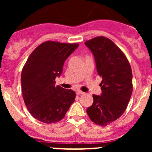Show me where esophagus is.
I'll use <instances>...</instances> for the list:
<instances>
[{
	"mask_svg": "<svg viewBox=\"0 0 152 152\" xmlns=\"http://www.w3.org/2000/svg\"><path fill=\"white\" fill-rule=\"evenodd\" d=\"M76 94H77V95H82V94H84V92L81 91V90H77V91H76Z\"/></svg>",
	"mask_w": 152,
	"mask_h": 152,
	"instance_id": "esophagus-1",
	"label": "esophagus"
}]
</instances>
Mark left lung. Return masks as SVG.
<instances>
[{"label":"left lung","instance_id":"obj_1","mask_svg":"<svg viewBox=\"0 0 152 152\" xmlns=\"http://www.w3.org/2000/svg\"><path fill=\"white\" fill-rule=\"evenodd\" d=\"M95 57L98 74L102 77L101 96L93 95V104L87 109L90 120L108 125L126 109L132 93V72L126 56L111 39L100 36L85 42Z\"/></svg>","mask_w":152,"mask_h":152}]
</instances>
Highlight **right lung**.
Here are the masks:
<instances>
[{"instance_id":"right-lung-1","label":"right lung","mask_w":152,"mask_h":152,"mask_svg":"<svg viewBox=\"0 0 152 152\" xmlns=\"http://www.w3.org/2000/svg\"><path fill=\"white\" fill-rule=\"evenodd\" d=\"M78 46V43L46 41L28 56L21 73L22 93L29 113L37 120L56 123L74 102L75 92L55 86V79L60 76L65 61Z\"/></svg>"}]
</instances>
